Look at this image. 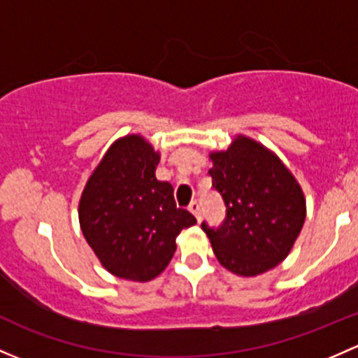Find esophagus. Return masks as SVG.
<instances>
[{"mask_svg": "<svg viewBox=\"0 0 358 358\" xmlns=\"http://www.w3.org/2000/svg\"><path fill=\"white\" fill-rule=\"evenodd\" d=\"M189 210L192 214H194L195 217H197L199 221H201V202L199 201H192L190 206H189Z\"/></svg>", "mask_w": 358, "mask_h": 358, "instance_id": "esophagus-1", "label": "esophagus"}]
</instances>
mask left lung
<instances>
[{
	"instance_id": "1",
	"label": "left lung",
	"mask_w": 358,
	"mask_h": 358,
	"mask_svg": "<svg viewBox=\"0 0 358 358\" xmlns=\"http://www.w3.org/2000/svg\"><path fill=\"white\" fill-rule=\"evenodd\" d=\"M213 189L223 197L220 227L202 221L217 261L240 276L280 264L306 221V201L280 159L250 138L238 137L224 152L210 154Z\"/></svg>"
}]
</instances>
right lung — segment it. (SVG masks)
<instances>
[{
    "label": "right lung",
    "instance_id": "obj_1",
    "mask_svg": "<svg viewBox=\"0 0 358 358\" xmlns=\"http://www.w3.org/2000/svg\"><path fill=\"white\" fill-rule=\"evenodd\" d=\"M159 154L138 135L120 138L92 173L78 206L82 233L111 274L149 281L163 273L176 236L197 223L154 175Z\"/></svg>",
    "mask_w": 358,
    "mask_h": 358
}]
</instances>
